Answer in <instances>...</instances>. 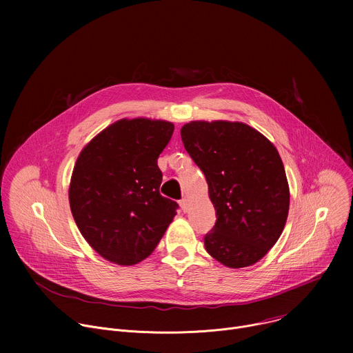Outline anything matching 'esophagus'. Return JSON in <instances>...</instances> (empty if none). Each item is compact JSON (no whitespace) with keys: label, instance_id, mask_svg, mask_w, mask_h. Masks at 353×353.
Instances as JSON below:
<instances>
[{"label":"esophagus","instance_id":"esophagus-1","mask_svg":"<svg viewBox=\"0 0 353 353\" xmlns=\"http://www.w3.org/2000/svg\"><path fill=\"white\" fill-rule=\"evenodd\" d=\"M180 207H181V211L183 212H187L188 211V201L185 198L180 199Z\"/></svg>","mask_w":353,"mask_h":353}]
</instances>
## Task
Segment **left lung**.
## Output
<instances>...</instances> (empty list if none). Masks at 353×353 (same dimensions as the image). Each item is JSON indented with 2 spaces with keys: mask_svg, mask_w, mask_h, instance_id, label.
I'll use <instances>...</instances> for the list:
<instances>
[{
  "mask_svg": "<svg viewBox=\"0 0 353 353\" xmlns=\"http://www.w3.org/2000/svg\"><path fill=\"white\" fill-rule=\"evenodd\" d=\"M180 132L205 174L216 211L205 250L229 268L256 264L279 239L289 211V185L276 148L243 123L191 121Z\"/></svg>",
  "mask_w": 353,
  "mask_h": 353,
  "instance_id": "obj_1",
  "label": "left lung"
}]
</instances>
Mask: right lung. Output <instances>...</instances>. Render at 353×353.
Returning a JSON list of instances; mask_svg holds the SVG:
<instances>
[{"label": "right lung", "mask_w": 353, "mask_h": 353, "mask_svg": "<svg viewBox=\"0 0 353 353\" xmlns=\"http://www.w3.org/2000/svg\"><path fill=\"white\" fill-rule=\"evenodd\" d=\"M173 131L169 121L120 120L82 149L70 205L79 232L103 259L119 265L142 261L173 221L179 204L161 195L158 166Z\"/></svg>", "instance_id": "add662e5"}]
</instances>
